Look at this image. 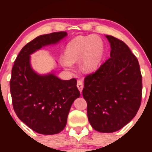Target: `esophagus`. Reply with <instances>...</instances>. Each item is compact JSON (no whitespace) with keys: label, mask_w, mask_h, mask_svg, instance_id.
Returning <instances> with one entry per match:
<instances>
[{"label":"esophagus","mask_w":152,"mask_h":152,"mask_svg":"<svg viewBox=\"0 0 152 152\" xmlns=\"http://www.w3.org/2000/svg\"><path fill=\"white\" fill-rule=\"evenodd\" d=\"M77 87L78 88V90L80 91V92L81 93L82 90H83V82L81 81H80V80H78L77 81Z\"/></svg>","instance_id":"obj_1"}]
</instances>
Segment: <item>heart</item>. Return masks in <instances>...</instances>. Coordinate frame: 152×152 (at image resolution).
<instances>
[{"label":"heart","instance_id":"obj_1","mask_svg":"<svg viewBox=\"0 0 152 152\" xmlns=\"http://www.w3.org/2000/svg\"><path fill=\"white\" fill-rule=\"evenodd\" d=\"M104 53V43L99 36H79L67 43L64 49V65L70 68L71 63L81 58L80 66L86 72L95 71L100 65Z\"/></svg>","mask_w":152,"mask_h":152}]
</instances>
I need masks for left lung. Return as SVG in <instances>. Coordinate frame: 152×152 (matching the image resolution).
<instances>
[{
  "label": "left lung",
  "mask_w": 152,
  "mask_h": 152,
  "mask_svg": "<svg viewBox=\"0 0 152 152\" xmlns=\"http://www.w3.org/2000/svg\"><path fill=\"white\" fill-rule=\"evenodd\" d=\"M110 58L84 78L82 94L91 126L102 133L121 129L137 114L142 102V76L137 57L124 42L106 36Z\"/></svg>",
  "instance_id": "left-lung-1"
}]
</instances>
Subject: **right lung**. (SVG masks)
<instances>
[{
  "label": "right lung",
  "mask_w": 152,
  "mask_h": 152,
  "mask_svg": "<svg viewBox=\"0 0 152 152\" xmlns=\"http://www.w3.org/2000/svg\"><path fill=\"white\" fill-rule=\"evenodd\" d=\"M67 35L64 31L41 35L22 48L12 68L10 89L19 119L38 134L51 135L65 128L71 106L81 95L76 78L61 80L53 74L41 76L33 70L30 55Z\"/></svg>",
  "instance_id": "right-lung-1"
}]
</instances>
